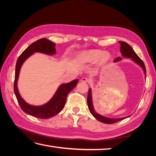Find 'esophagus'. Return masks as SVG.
Listing matches in <instances>:
<instances>
[{
  "label": "esophagus",
  "mask_w": 156,
  "mask_h": 156,
  "mask_svg": "<svg viewBox=\"0 0 156 156\" xmlns=\"http://www.w3.org/2000/svg\"><path fill=\"white\" fill-rule=\"evenodd\" d=\"M82 82H84V83H89L90 82V79L87 77H84L81 79Z\"/></svg>",
  "instance_id": "1"
}]
</instances>
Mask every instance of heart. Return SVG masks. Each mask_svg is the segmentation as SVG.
<instances>
[{
  "mask_svg": "<svg viewBox=\"0 0 156 156\" xmlns=\"http://www.w3.org/2000/svg\"><path fill=\"white\" fill-rule=\"evenodd\" d=\"M101 53H100V51H90L87 54V56L90 58L91 59H96L98 58L100 56V55ZM105 58H107V56L106 55V56H105Z\"/></svg>",
  "mask_w": 156,
  "mask_h": 156,
  "instance_id": "heart-1",
  "label": "heart"
}]
</instances>
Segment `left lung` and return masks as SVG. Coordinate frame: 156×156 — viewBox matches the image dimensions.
Here are the masks:
<instances>
[{"label": "left lung", "mask_w": 156, "mask_h": 156, "mask_svg": "<svg viewBox=\"0 0 156 156\" xmlns=\"http://www.w3.org/2000/svg\"><path fill=\"white\" fill-rule=\"evenodd\" d=\"M119 43L121 44L120 46V51L122 53V56L126 57V58H131L133 60L134 62H136L137 64H138L140 66H141L143 69L144 72L145 74H146V67H145V65L142 60L140 58V57L136 54V52L134 51L133 48L127 44L125 42L123 41H120ZM122 60V58L118 57L117 58L115 59V62L119 61V60ZM87 104H88V107L90 111V112L92 115H93L95 118H96L98 120L100 121V122L105 123V124H113L115 122H117L118 121L121 120H123L126 118V117L122 118H117V119H114V118H109L104 117L101 115H99L98 113H97L95 112L94 109L93 104H92V98H91V89H89L88 92V96H87ZM129 117V116H128Z\"/></svg>", "instance_id": "1"}]
</instances>
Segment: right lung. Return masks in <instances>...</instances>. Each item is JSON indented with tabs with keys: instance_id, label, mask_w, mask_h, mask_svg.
Segmentation results:
<instances>
[{
	"instance_id": "obj_1",
	"label": "right lung",
	"mask_w": 156,
	"mask_h": 156,
	"mask_svg": "<svg viewBox=\"0 0 156 156\" xmlns=\"http://www.w3.org/2000/svg\"><path fill=\"white\" fill-rule=\"evenodd\" d=\"M55 46H56V44L46 38L39 39L31 44L20 55L16 64L14 90L18 104L23 112L31 116L41 118V119H47L57 115L59 112H61L65 105L68 94L76 86L78 80L76 79L69 83L61 84L52 99L47 104L39 107L32 106L27 104L20 97L17 88V81L21 66L28 57H30L34 52H41L48 55L54 54L56 53Z\"/></svg>"
}]
</instances>
